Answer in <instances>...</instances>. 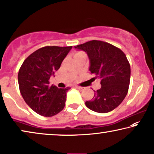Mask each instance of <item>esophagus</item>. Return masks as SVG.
<instances>
[{"instance_id": "obj_1", "label": "esophagus", "mask_w": 154, "mask_h": 154, "mask_svg": "<svg viewBox=\"0 0 154 154\" xmlns=\"http://www.w3.org/2000/svg\"><path fill=\"white\" fill-rule=\"evenodd\" d=\"M76 88H77V89H79V91H84V87H81V86H76Z\"/></svg>"}]
</instances>
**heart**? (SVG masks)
Segmentation results:
<instances>
[{
    "label": "heart",
    "instance_id": "heart-1",
    "mask_svg": "<svg viewBox=\"0 0 154 154\" xmlns=\"http://www.w3.org/2000/svg\"><path fill=\"white\" fill-rule=\"evenodd\" d=\"M84 54L83 52H77L76 53V54H75V56H80V55H83Z\"/></svg>",
    "mask_w": 154,
    "mask_h": 154
}]
</instances>
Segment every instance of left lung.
Instances as JSON below:
<instances>
[{
    "instance_id": "left-lung-1",
    "label": "left lung",
    "mask_w": 154,
    "mask_h": 154,
    "mask_svg": "<svg viewBox=\"0 0 154 154\" xmlns=\"http://www.w3.org/2000/svg\"><path fill=\"white\" fill-rule=\"evenodd\" d=\"M75 48L87 54L89 70L101 79V88L94 91V98L86 102V106L98 113L112 111L128 91L131 66L126 56L118 47L100 40L88 41Z\"/></svg>"
}]
</instances>
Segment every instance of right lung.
I'll return each instance as SVG.
<instances>
[{
	"label": "right lung",
	"instance_id": "1",
	"mask_svg": "<svg viewBox=\"0 0 154 154\" xmlns=\"http://www.w3.org/2000/svg\"><path fill=\"white\" fill-rule=\"evenodd\" d=\"M70 47L47 46L26 58L18 73L19 90L26 103L37 114L50 117L59 113L66 105L70 87L49 85V79L60 68Z\"/></svg>",
	"mask_w": 154,
	"mask_h": 154
}]
</instances>
